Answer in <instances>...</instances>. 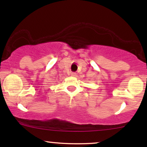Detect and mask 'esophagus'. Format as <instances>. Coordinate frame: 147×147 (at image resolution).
I'll use <instances>...</instances> for the list:
<instances>
[{"label":"esophagus","instance_id":"obj_1","mask_svg":"<svg viewBox=\"0 0 147 147\" xmlns=\"http://www.w3.org/2000/svg\"><path fill=\"white\" fill-rule=\"evenodd\" d=\"M71 75L73 76V77H76V76H77V74H76L75 72H72Z\"/></svg>","mask_w":147,"mask_h":147}]
</instances>
